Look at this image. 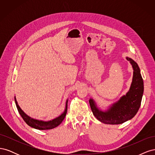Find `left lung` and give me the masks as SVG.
Masks as SVG:
<instances>
[{"mask_svg": "<svg viewBox=\"0 0 155 155\" xmlns=\"http://www.w3.org/2000/svg\"><path fill=\"white\" fill-rule=\"evenodd\" d=\"M126 59L130 62L133 69L132 83L126 94L109 105L106 110L100 109L92 98L89 100L93 114L104 124L117 125L130 120L137 114L141 105L144 88L140 70L133 59L128 57H126Z\"/></svg>", "mask_w": 155, "mask_h": 155, "instance_id": "1", "label": "left lung"}]
</instances>
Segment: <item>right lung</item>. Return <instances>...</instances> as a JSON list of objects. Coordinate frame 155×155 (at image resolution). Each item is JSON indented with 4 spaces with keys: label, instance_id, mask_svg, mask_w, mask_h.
I'll list each match as a JSON object with an SVG mask.
<instances>
[{
    "label": "right lung",
    "instance_id": "add662e5",
    "mask_svg": "<svg viewBox=\"0 0 155 155\" xmlns=\"http://www.w3.org/2000/svg\"><path fill=\"white\" fill-rule=\"evenodd\" d=\"M15 102L17 108V110L21 114L22 119L24 120L25 122L29 126L31 127L39 129V130H48L54 129L56 127H58L59 125L61 124L62 121H63L64 118H65V116L67 114V106H68V100H67L66 101V105H65V109L63 113L59 116L57 118H55L53 120H50V121H43V120H36L34 118H32L29 116H28L25 112L23 111L21 108L18 105V103L17 101L16 97L15 96Z\"/></svg>",
    "mask_w": 155,
    "mask_h": 155
}]
</instances>
